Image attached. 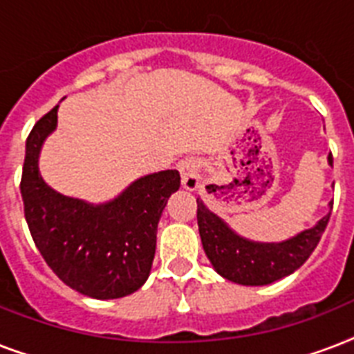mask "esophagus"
Returning <instances> with one entry per match:
<instances>
[{"label":"esophagus","mask_w":354,"mask_h":354,"mask_svg":"<svg viewBox=\"0 0 354 354\" xmlns=\"http://www.w3.org/2000/svg\"><path fill=\"white\" fill-rule=\"evenodd\" d=\"M178 171L182 176V187L187 191H196L200 185V176H198V163L193 158L182 160L178 163Z\"/></svg>","instance_id":"1"}]
</instances>
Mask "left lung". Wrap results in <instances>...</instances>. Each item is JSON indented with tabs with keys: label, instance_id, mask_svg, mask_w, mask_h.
<instances>
[{
	"label": "left lung",
	"instance_id": "obj_1",
	"mask_svg": "<svg viewBox=\"0 0 354 354\" xmlns=\"http://www.w3.org/2000/svg\"><path fill=\"white\" fill-rule=\"evenodd\" d=\"M327 161L333 165V156L329 154ZM196 204L200 239L211 266L224 279L244 286L270 285L294 274L318 246L333 209V202H329V213L324 218L285 241L259 242L239 235L200 196Z\"/></svg>",
	"mask_w": 354,
	"mask_h": 354
}]
</instances>
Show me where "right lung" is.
Masks as SVG:
<instances>
[{
	"label": "right lung",
	"instance_id": "obj_1",
	"mask_svg": "<svg viewBox=\"0 0 354 354\" xmlns=\"http://www.w3.org/2000/svg\"><path fill=\"white\" fill-rule=\"evenodd\" d=\"M57 124L55 106L25 143L19 189L32 241L69 288L93 299L133 294L149 279L158 222L169 196L180 189V172L145 174L101 204L66 196L47 185L40 172L41 147Z\"/></svg>",
	"mask_w": 354,
	"mask_h": 354
}]
</instances>
